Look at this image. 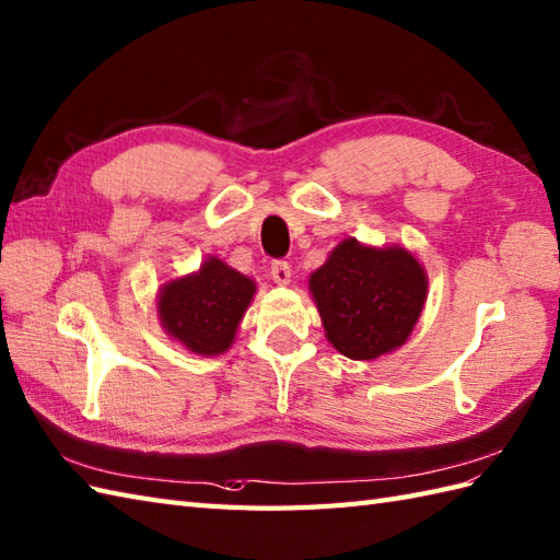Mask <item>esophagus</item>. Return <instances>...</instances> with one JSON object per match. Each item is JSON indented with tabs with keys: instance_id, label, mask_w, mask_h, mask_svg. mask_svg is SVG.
<instances>
[{
	"instance_id": "1",
	"label": "esophagus",
	"mask_w": 560,
	"mask_h": 560,
	"mask_svg": "<svg viewBox=\"0 0 560 560\" xmlns=\"http://www.w3.org/2000/svg\"><path fill=\"white\" fill-rule=\"evenodd\" d=\"M269 275L277 283H289L291 281V265L285 259H275L269 267Z\"/></svg>"
}]
</instances>
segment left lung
<instances>
[{
  "mask_svg": "<svg viewBox=\"0 0 560 560\" xmlns=\"http://www.w3.org/2000/svg\"><path fill=\"white\" fill-rule=\"evenodd\" d=\"M331 346L374 360L406 343L427 298L422 265L402 248H368L346 238L310 277Z\"/></svg>",
  "mask_w": 560,
  "mask_h": 560,
  "instance_id": "left-lung-1",
  "label": "left lung"
}]
</instances>
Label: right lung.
Returning <instances> with one entry per match:
<instances>
[{
	"mask_svg": "<svg viewBox=\"0 0 560 560\" xmlns=\"http://www.w3.org/2000/svg\"><path fill=\"white\" fill-rule=\"evenodd\" d=\"M253 295L255 281L210 257L198 275L164 285L160 317L164 329L192 353L219 355L233 343Z\"/></svg>",
	"mask_w": 560,
	"mask_h": 560,
	"instance_id": "add662e5",
	"label": "right lung"
}]
</instances>
